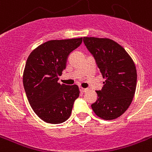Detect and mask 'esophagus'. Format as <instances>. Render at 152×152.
Wrapping results in <instances>:
<instances>
[{"mask_svg":"<svg viewBox=\"0 0 152 152\" xmlns=\"http://www.w3.org/2000/svg\"><path fill=\"white\" fill-rule=\"evenodd\" d=\"M80 92L84 93V92H87V91H88V88H80Z\"/></svg>","mask_w":152,"mask_h":152,"instance_id":"1","label":"esophagus"}]
</instances>
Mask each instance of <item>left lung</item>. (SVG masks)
<instances>
[{
    "label": "left lung",
    "instance_id": "left-lung-1",
    "mask_svg": "<svg viewBox=\"0 0 152 152\" xmlns=\"http://www.w3.org/2000/svg\"><path fill=\"white\" fill-rule=\"evenodd\" d=\"M83 41L106 78L101 91H96L97 100L91 105L92 110L101 119H116L126 112L135 95V63L124 48L113 40L84 37Z\"/></svg>",
    "mask_w": 152,
    "mask_h": 152
}]
</instances>
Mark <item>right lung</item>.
Returning a JSON list of instances; mask_svg holds the SVG:
<instances>
[{
	"mask_svg": "<svg viewBox=\"0 0 152 152\" xmlns=\"http://www.w3.org/2000/svg\"><path fill=\"white\" fill-rule=\"evenodd\" d=\"M81 42L82 38L50 40L39 45L26 60L23 76L25 92L35 113L45 123L59 124L71 116L79 88L60 84L58 80L69 54Z\"/></svg>",
	"mask_w": 152,
	"mask_h": 152,
	"instance_id": "obj_1",
	"label": "right lung"
}]
</instances>
